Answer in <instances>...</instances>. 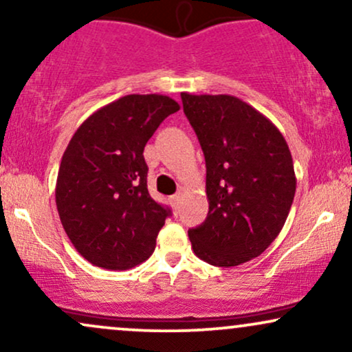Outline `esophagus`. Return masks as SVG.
<instances>
[{"label": "esophagus", "instance_id": "obj_1", "mask_svg": "<svg viewBox=\"0 0 352 352\" xmlns=\"http://www.w3.org/2000/svg\"><path fill=\"white\" fill-rule=\"evenodd\" d=\"M170 201H172V207H173V210H179L180 193H175V195H172V197H170Z\"/></svg>", "mask_w": 352, "mask_h": 352}]
</instances>
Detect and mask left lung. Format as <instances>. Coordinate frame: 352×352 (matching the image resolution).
I'll list each match as a JSON object with an SVG mask.
<instances>
[{
  "label": "left lung",
  "mask_w": 352,
  "mask_h": 352,
  "mask_svg": "<svg viewBox=\"0 0 352 352\" xmlns=\"http://www.w3.org/2000/svg\"><path fill=\"white\" fill-rule=\"evenodd\" d=\"M207 165L208 215L188 230L193 253L215 266L260 256L280 235L296 177L292 152L272 120L235 96L182 92Z\"/></svg>",
  "instance_id": "1"
}]
</instances>
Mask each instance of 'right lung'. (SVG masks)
Here are the masks:
<instances>
[{"mask_svg":"<svg viewBox=\"0 0 352 352\" xmlns=\"http://www.w3.org/2000/svg\"><path fill=\"white\" fill-rule=\"evenodd\" d=\"M179 109L168 96H124L89 116L67 144L56 205L67 236L89 263L122 272L155 250L170 210L148 195L144 147Z\"/></svg>","mask_w":352,"mask_h":352,"instance_id":"add662e5","label":"right lung"}]
</instances>
